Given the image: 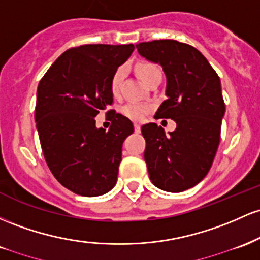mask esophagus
Instances as JSON below:
<instances>
[{"label": "esophagus", "mask_w": 260, "mask_h": 260, "mask_svg": "<svg viewBox=\"0 0 260 260\" xmlns=\"http://www.w3.org/2000/svg\"><path fill=\"white\" fill-rule=\"evenodd\" d=\"M135 133H140V130H141V127H140V125L139 124H135Z\"/></svg>", "instance_id": "obj_1"}]
</instances>
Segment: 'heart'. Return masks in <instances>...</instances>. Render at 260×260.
Listing matches in <instances>:
<instances>
[{
  "instance_id": "1",
  "label": "heart",
  "mask_w": 260,
  "mask_h": 260,
  "mask_svg": "<svg viewBox=\"0 0 260 260\" xmlns=\"http://www.w3.org/2000/svg\"><path fill=\"white\" fill-rule=\"evenodd\" d=\"M136 72L140 76L142 81L145 83H147L153 76L161 74V70L158 69V66L154 65L152 62H147V61H144V62H139L136 65ZM124 76H125V67H119L118 70L114 72L112 77V82H110V89L112 92L116 94L120 89L121 82L124 80ZM148 112V107L145 106V104H140V103H129L127 106L124 107L122 109V113L130 118L131 120H135V121H140L145 118L146 113Z\"/></svg>"
}]
</instances>
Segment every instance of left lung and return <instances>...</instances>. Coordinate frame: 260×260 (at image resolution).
Wrapping results in <instances>:
<instances>
[{"mask_svg": "<svg viewBox=\"0 0 260 260\" xmlns=\"http://www.w3.org/2000/svg\"><path fill=\"white\" fill-rule=\"evenodd\" d=\"M136 48L141 56L161 65L167 78V99L156 115L177 124L168 134L154 122L141 127L148 176L162 190L184 191L205 178L220 144L224 115L220 77L188 44L166 39L140 43Z\"/></svg>", "mask_w": 260, "mask_h": 260, "instance_id": "1", "label": "left lung"}]
</instances>
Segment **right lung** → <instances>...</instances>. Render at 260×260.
<instances>
[{"label": "right lung", "instance_id": "obj_1", "mask_svg": "<svg viewBox=\"0 0 260 260\" xmlns=\"http://www.w3.org/2000/svg\"><path fill=\"white\" fill-rule=\"evenodd\" d=\"M135 46L88 44L69 49L40 80L36 122L48 167L57 182L82 197L112 190L124 140L134 133L126 116L110 109L112 125L95 126V116L113 104L110 82Z\"/></svg>", "mask_w": 260, "mask_h": 260}]
</instances>
